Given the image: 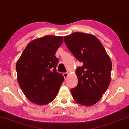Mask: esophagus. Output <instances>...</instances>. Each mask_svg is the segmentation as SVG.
<instances>
[{
    "label": "esophagus",
    "mask_w": 129,
    "mask_h": 129,
    "mask_svg": "<svg viewBox=\"0 0 129 129\" xmlns=\"http://www.w3.org/2000/svg\"><path fill=\"white\" fill-rule=\"evenodd\" d=\"M68 74L67 72H65V73H63V76H64V79L65 80L67 79V77H68Z\"/></svg>",
    "instance_id": "34e87169"
}]
</instances>
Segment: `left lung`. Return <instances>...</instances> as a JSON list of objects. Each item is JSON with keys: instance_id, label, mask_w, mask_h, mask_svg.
Returning a JSON list of instances; mask_svg holds the SVG:
<instances>
[{"instance_id": "8db88e82", "label": "left lung", "mask_w": 129, "mask_h": 129, "mask_svg": "<svg viewBox=\"0 0 129 129\" xmlns=\"http://www.w3.org/2000/svg\"><path fill=\"white\" fill-rule=\"evenodd\" d=\"M69 50L82 65L76 69L78 83L71 90L77 103L90 106L97 103L108 87L112 62L95 36L74 32L64 36Z\"/></svg>"}]
</instances>
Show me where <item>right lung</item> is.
Here are the masks:
<instances>
[{
  "mask_svg": "<svg viewBox=\"0 0 129 129\" xmlns=\"http://www.w3.org/2000/svg\"><path fill=\"white\" fill-rule=\"evenodd\" d=\"M63 42L62 36H45L26 46L16 64L17 79L26 98L38 105L54 100L64 81L57 72L59 59L55 53Z\"/></svg>",
  "mask_w": 129,
  "mask_h": 129,
  "instance_id": "right-lung-1",
  "label": "right lung"
}]
</instances>
